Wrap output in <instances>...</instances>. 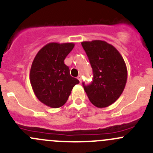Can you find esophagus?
I'll return each mask as SVG.
<instances>
[{
  "instance_id": "34e87169",
  "label": "esophagus",
  "mask_w": 153,
  "mask_h": 153,
  "mask_svg": "<svg viewBox=\"0 0 153 153\" xmlns=\"http://www.w3.org/2000/svg\"><path fill=\"white\" fill-rule=\"evenodd\" d=\"M78 79L79 80L80 83H81V82H82V78H81V75H78Z\"/></svg>"
}]
</instances>
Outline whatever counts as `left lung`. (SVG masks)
Here are the masks:
<instances>
[{
  "label": "left lung",
  "mask_w": 153,
  "mask_h": 153,
  "mask_svg": "<svg viewBox=\"0 0 153 153\" xmlns=\"http://www.w3.org/2000/svg\"><path fill=\"white\" fill-rule=\"evenodd\" d=\"M93 71V81L84 85L90 102L98 108L109 106L118 99L127 80V69L120 52L104 41H83Z\"/></svg>",
  "instance_id": "8db88e82"
}]
</instances>
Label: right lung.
<instances>
[{"label":"right lung","mask_w":153,"mask_h":153,"mask_svg":"<svg viewBox=\"0 0 153 153\" xmlns=\"http://www.w3.org/2000/svg\"><path fill=\"white\" fill-rule=\"evenodd\" d=\"M74 43H49L35 55L29 80L35 96L52 108L61 107L67 102L72 88L79 81L72 78L64 59L72 50Z\"/></svg>","instance_id":"right-lung-1"}]
</instances>
